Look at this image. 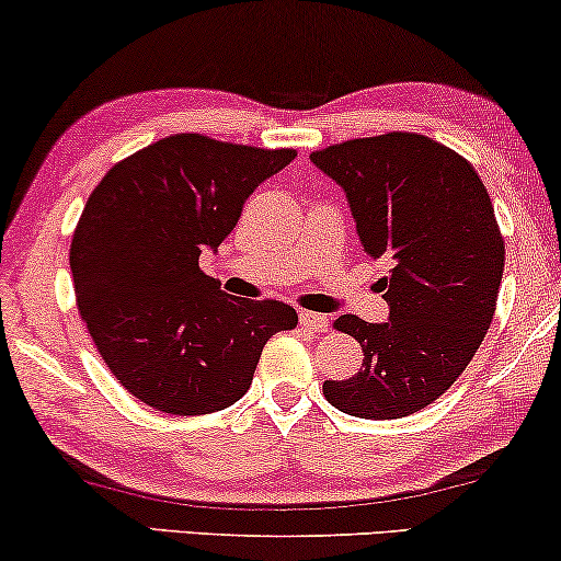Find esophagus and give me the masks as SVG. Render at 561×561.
<instances>
[{
    "mask_svg": "<svg viewBox=\"0 0 561 561\" xmlns=\"http://www.w3.org/2000/svg\"><path fill=\"white\" fill-rule=\"evenodd\" d=\"M298 319H301V327H307V330H311V332L330 330V319H327L324 314H317V311H301Z\"/></svg>",
    "mask_w": 561,
    "mask_h": 561,
    "instance_id": "34e87169",
    "label": "esophagus"
}]
</instances>
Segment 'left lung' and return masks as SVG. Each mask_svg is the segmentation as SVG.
Returning a JSON list of instances; mask_svg holds the SVG:
<instances>
[{
	"label": "left lung",
	"mask_w": 561,
	"mask_h": 561,
	"mask_svg": "<svg viewBox=\"0 0 561 561\" xmlns=\"http://www.w3.org/2000/svg\"><path fill=\"white\" fill-rule=\"evenodd\" d=\"M311 162L345 191L368 257H387L389 319L334 322L363 347V366L324 381L340 412L397 420L433 404L474 358L505 267L490 193L474 167L420 134L353 138Z\"/></svg>",
	"instance_id": "1"
}]
</instances>
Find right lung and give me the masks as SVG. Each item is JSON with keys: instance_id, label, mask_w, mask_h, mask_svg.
Returning a JSON list of instances; mask_svg holds the SVG:
<instances>
[{"instance_id": "add662e5", "label": "right lung", "mask_w": 561, "mask_h": 561, "mask_svg": "<svg viewBox=\"0 0 561 561\" xmlns=\"http://www.w3.org/2000/svg\"><path fill=\"white\" fill-rule=\"evenodd\" d=\"M294 159V149L174 134L92 191L69 252L77 307L105 366L144 404L183 417L231 407L267 340L298 324L288 304L224 294L198 265L254 187Z\"/></svg>"}]
</instances>
